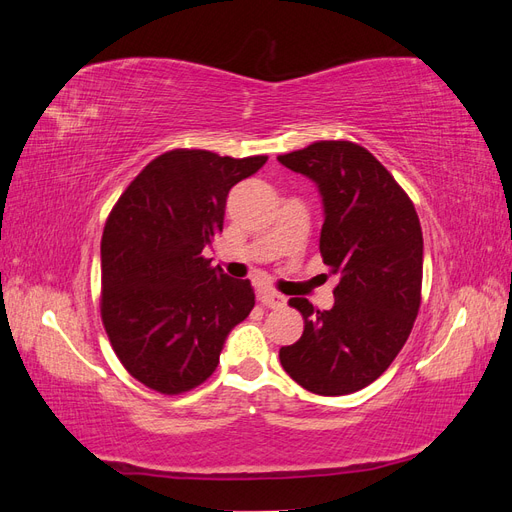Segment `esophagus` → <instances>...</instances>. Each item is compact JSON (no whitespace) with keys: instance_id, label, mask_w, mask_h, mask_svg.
<instances>
[{"instance_id":"1","label":"esophagus","mask_w":512,"mask_h":512,"mask_svg":"<svg viewBox=\"0 0 512 512\" xmlns=\"http://www.w3.org/2000/svg\"><path fill=\"white\" fill-rule=\"evenodd\" d=\"M258 301H260V305L271 307V309H277V307H284V305H286V299L282 297V294L271 292V290L260 292V294H258Z\"/></svg>"}]
</instances>
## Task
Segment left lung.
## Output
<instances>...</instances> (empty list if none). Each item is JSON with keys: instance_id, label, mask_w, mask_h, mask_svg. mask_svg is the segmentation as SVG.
I'll list each match as a JSON object with an SVG mask.
<instances>
[{"instance_id": "left-lung-1", "label": "left lung", "mask_w": 512, "mask_h": 512, "mask_svg": "<svg viewBox=\"0 0 512 512\" xmlns=\"http://www.w3.org/2000/svg\"><path fill=\"white\" fill-rule=\"evenodd\" d=\"M322 194V262L339 275L335 305L294 297L303 335L280 348L286 374L316 395L365 389L393 363L414 327L423 286V230L414 203L371 153L316 141L277 156Z\"/></svg>"}]
</instances>
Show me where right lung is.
Returning <instances> with one entry per match:
<instances>
[{
    "instance_id": "obj_1",
    "label": "right lung",
    "mask_w": 512,
    "mask_h": 512,
    "mask_svg": "<svg viewBox=\"0 0 512 512\" xmlns=\"http://www.w3.org/2000/svg\"><path fill=\"white\" fill-rule=\"evenodd\" d=\"M267 156L170 149L134 177L102 232L100 314L117 359L147 389L181 395L220 363L230 329L254 307L250 280L211 267L232 185Z\"/></svg>"
}]
</instances>
